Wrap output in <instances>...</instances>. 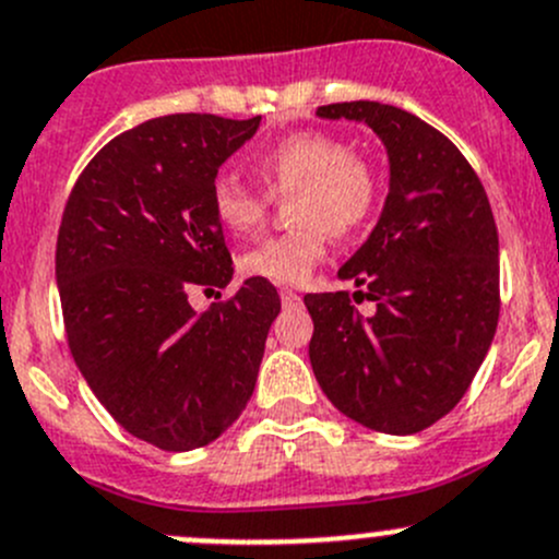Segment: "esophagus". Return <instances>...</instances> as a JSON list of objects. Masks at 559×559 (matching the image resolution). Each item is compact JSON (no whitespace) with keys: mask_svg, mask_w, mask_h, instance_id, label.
<instances>
[{"mask_svg":"<svg viewBox=\"0 0 559 559\" xmlns=\"http://www.w3.org/2000/svg\"><path fill=\"white\" fill-rule=\"evenodd\" d=\"M280 298L285 307H296V304L301 301V296H298L296 290H290V287H280Z\"/></svg>","mask_w":559,"mask_h":559,"instance_id":"obj_1","label":"esophagus"}]
</instances>
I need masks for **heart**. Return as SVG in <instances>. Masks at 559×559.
<instances>
[{
	"label": "heart",
	"instance_id": "1",
	"mask_svg": "<svg viewBox=\"0 0 559 559\" xmlns=\"http://www.w3.org/2000/svg\"><path fill=\"white\" fill-rule=\"evenodd\" d=\"M252 168L273 198H289L293 228L252 247L239 261L247 277L274 285H301L325 258L329 239H347L369 225L380 203V176L361 154H353L329 132H293L258 148ZM272 199L236 176L212 181V212L234 236L263 228Z\"/></svg>",
	"mask_w": 559,
	"mask_h": 559
}]
</instances>
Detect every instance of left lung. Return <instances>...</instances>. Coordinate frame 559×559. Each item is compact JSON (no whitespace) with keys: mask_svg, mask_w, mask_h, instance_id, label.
I'll list each match as a JSON object with an SVG mask.
<instances>
[{"mask_svg":"<svg viewBox=\"0 0 559 559\" xmlns=\"http://www.w3.org/2000/svg\"><path fill=\"white\" fill-rule=\"evenodd\" d=\"M318 114L367 121L383 138L391 190L367 245L340 269L361 290L304 296L312 372L347 418L416 435L454 411L495 336V214L465 154L418 116L372 99L320 105ZM361 297L376 301L369 319L355 307Z\"/></svg>","mask_w":559,"mask_h":559,"instance_id":"left-lung-1","label":"left lung"}]
</instances>
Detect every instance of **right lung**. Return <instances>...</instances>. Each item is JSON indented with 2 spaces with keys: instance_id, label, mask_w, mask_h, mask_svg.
I'll list each match as a JSON object with an SVG mask.
<instances>
[{
  "instance_id": "obj_1",
  "label": "right lung",
  "mask_w": 559,
  "mask_h": 559,
  "mask_svg": "<svg viewBox=\"0 0 559 559\" xmlns=\"http://www.w3.org/2000/svg\"><path fill=\"white\" fill-rule=\"evenodd\" d=\"M258 124L143 121L94 154L64 203L57 285L70 353L114 421L163 451L209 445L241 416L280 314L277 287L258 277L206 312L187 301L234 277L212 181Z\"/></svg>"
}]
</instances>
